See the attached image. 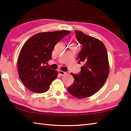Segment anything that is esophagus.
Listing matches in <instances>:
<instances>
[{
    "mask_svg": "<svg viewBox=\"0 0 131 131\" xmlns=\"http://www.w3.org/2000/svg\"><path fill=\"white\" fill-rule=\"evenodd\" d=\"M58 73L60 74L61 76H62V75H64L65 74H66V73L63 72V71H62V70H58Z\"/></svg>",
    "mask_w": 131,
    "mask_h": 131,
    "instance_id": "esophagus-1",
    "label": "esophagus"
}]
</instances>
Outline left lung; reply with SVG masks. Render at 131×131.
<instances>
[{
  "instance_id": "8db88e82",
  "label": "left lung",
  "mask_w": 131,
  "mask_h": 131,
  "mask_svg": "<svg viewBox=\"0 0 131 131\" xmlns=\"http://www.w3.org/2000/svg\"><path fill=\"white\" fill-rule=\"evenodd\" d=\"M75 33L78 43L82 47L78 56V63L84 65L80 74L71 73L74 82L68 90L74 97L81 99L92 96L102 88L108 77L109 65L103 43L80 30H75Z\"/></svg>"
}]
</instances>
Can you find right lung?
Returning <instances> with one entry per match:
<instances>
[{"instance_id":"right-lung-1","label":"right lung","mask_w":131,"mask_h":131,"mask_svg":"<svg viewBox=\"0 0 131 131\" xmlns=\"http://www.w3.org/2000/svg\"><path fill=\"white\" fill-rule=\"evenodd\" d=\"M70 33L67 30L39 33L23 45L18 58V72L23 84L29 90L38 93L48 91L58 72L46 64L52 58L54 46Z\"/></svg>"}]
</instances>
